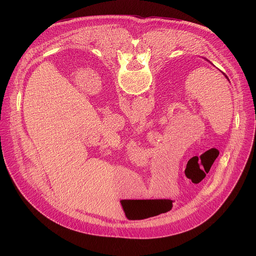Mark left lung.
<instances>
[{
    "label": "left lung",
    "instance_id": "left-lung-1",
    "mask_svg": "<svg viewBox=\"0 0 256 256\" xmlns=\"http://www.w3.org/2000/svg\"><path fill=\"white\" fill-rule=\"evenodd\" d=\"M204 60H208V62H210V60H206V58H204ZM210 64H212V62H210ZM221 72H222V70H221ZM223 75H224V76H225V77H226V78H227V79H228V81H230V80H229V78H228V77H227V75H226V74H225V72H223Z\"/></svg>",
    "mask_w": 256,
    "mask_h": 256
}]
</instances>
